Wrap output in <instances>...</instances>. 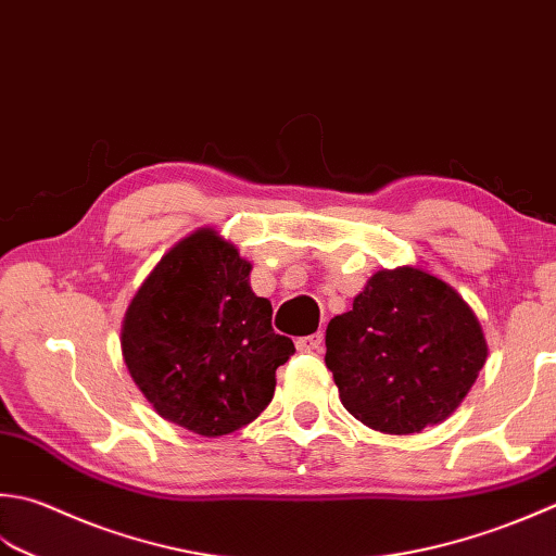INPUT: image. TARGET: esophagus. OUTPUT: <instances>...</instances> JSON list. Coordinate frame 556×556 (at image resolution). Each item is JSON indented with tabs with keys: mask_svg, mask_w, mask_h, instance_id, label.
Here are the masks:
<instances>
[{
	"mask_svg": "<svg viewBox=\"0 0 556 556\" xmlns=\"http://www.w3.org/2000/svg\"><path fill=\"white\" fill-rule=\"evenodd\" d=\"M299 352H320L323 350V332H315L308 337H299L296 340Z\"/></svg>",
	"mask_w": 556,
	"mask_h": 556,
	"instance_id": "1",
	"label": "esophagus"
}]
</instances>
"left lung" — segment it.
I'll list each match as a JSON object with an SVG mask.
<instances>
[{"label": "left lung", "mask_w": 556, "mask_h": 556, "mask_svg": "<svg viewBox=\"0 0 556 556\" xmlns=\"http://www.w3.org/2000/svg\"><path fill=\"white\" fill-rule=\"evenodd\" d=\"M325 346L344 409L397 437L448 419L489 354L470 303L412 265L378 269L352 311L330 320Z\"/></svg>", "instance_id": "left-lung-1"}]
</instances>
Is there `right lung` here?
Segmentation results:
<instances>
[{
    "label": "right lung",
    "mask_w": 556,
    "mask_h": 556,
    "mask_svg": "<svg viewBox=\"0 0 556 556\" xmlns=\"http://www.w3.org/2000/svg\"><path fill=\"white\" fill-rule=\"evenodd\" d=\"M250 269L216 228H198L149 271L119 328L127 371L156 415L206 439L248 427L293 354Z\"/></svg>",
    "instance_id": "1"
}]
</instances>
